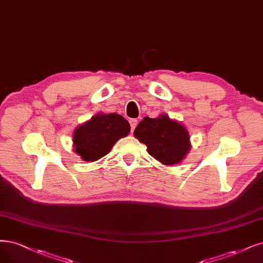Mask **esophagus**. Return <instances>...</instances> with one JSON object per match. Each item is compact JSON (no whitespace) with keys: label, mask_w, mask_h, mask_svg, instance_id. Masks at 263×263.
<instances>
[{"label":"esophagus","mask_w":263,"mask_h":263,"mask_svg":"<svg viewBox=\"0 0 263 263\" xmlns=\"http://www.w3.org/2000/svg\"><path fill=\"white\" fill-rule=\"evenodd\" d=\"M129 124H130V128H132V132H133L136 128V126H137L138 121L136 119H132V120H129Z\"/></svg>","instance_id":"obj_1"}]
</instances>
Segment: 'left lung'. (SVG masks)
Here are the masks:
<instances>
[{
    "label": "left lung",
    "instance_id": "obj_1",
    "mask_svg": "<svg viewBox=\"0 0 263 263\" xmlns=\"http://www.w3.org/2000/svg\"><path fill=\"white\" fill-rule=\"evenodd\" d=\"M134 136L146 144L150 156L164 165L180 163L190 149L187 129L166 114L158 119L144 117L136 127Z\"/></svg>",
    "mask_w": 263,
    "mask_h": 263
}]
</instances>
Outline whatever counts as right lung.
<instances>
[{"label":"right lung","instance_id":"obj_1","mask_svg":"<svg viewBox=\"0 0 263 263\" xmlns=\"http://www.w3.org/2000/svg\"><path fill=\"white\" fill-rule=\"evenodd\" d=\"M129 132V123L122 115L99 113L75 129L74 150L84 161H97L106 156L115 142Z\"/></svg>","mask_w":263,"mask_h":263}]
</instances>
